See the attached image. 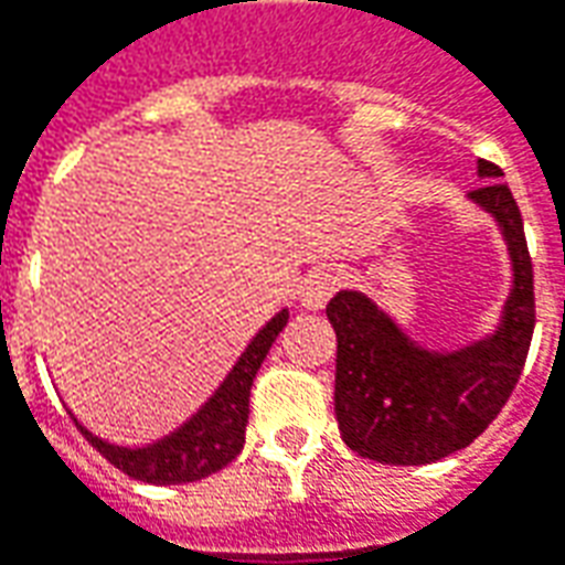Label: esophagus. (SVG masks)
I'll return each instance as SVG.
<instances>
[{"instance_id":"1","label":"esophagus","mask_w":565,"mask_h":565,"mask_svg":"<svg viewBox=\"0 0 565 565\" xmlns=\"http://www.w3.org/2000/svg\"><path fill=\"white\" fill-rule=\"evenodd\" d=\"M337 287H340V278L328 271V268H318L312 271L302 287H299V302L306 306V309H324L328 306V299L337 294Z\"/></svg>"}]
</instances>
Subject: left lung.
<instances>
[{
  "label": "left lung",
  "instance_id": "1",
  "mask_svg": "<svg viewBox=\"0 0 565 565\" xmlns=\"http://www.w3.org/2000/svg\"><path fill=\"white\" fill-rule=\"evenodd\" d=\"M489 179L470 191L508 237L513 294L494 337L460 352H427L408 343L377 306L355 290L328 302L337 331V424L343 443L377 463H433L473 443L508 405L535 331V278L523 216L501 167L479 160Z\"/></svg>",
  "mask_w": 565,
  "mask_h": 565
}]
</instances>
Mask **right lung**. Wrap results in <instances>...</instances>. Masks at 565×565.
I'll return each instance as SVG.
<instances>
[{
	"label": "right lung",
	"instance_id": "1",
	"mask_svg": "<svg viewBox=\"0 0 565 565\" xmlns=\"http://www.w3.org/2000/svg\"><path fill=\"white\" fill-rule=\"evenodd\" d=\"M287 324V312L275 315L263 331L256 333L241 362L234 364L232 374L218 386L216 395L203 405L201 412L179 427L172 436L160 439L148 448H117L92 436L89 429L79 433L102 451L120 473L132 476L138 482L151 486H179V482H198L206 476L218 473L225 463H232L244 439H247V417H250V386L259 364L266 362L268 349L278 340Z\"/></svg>",
	"mask_w": 565,
	"mask_h": 565
}]
</instances>
